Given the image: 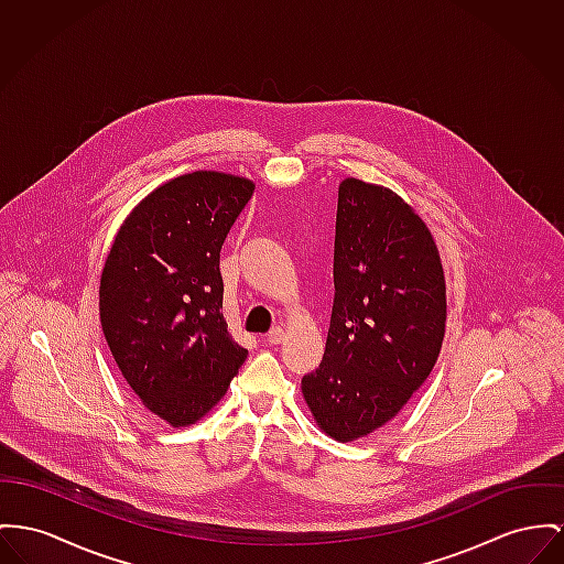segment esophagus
Segmentation results:
<instances>
[{"mask_svg":"<svg viewBox=\"0 0 564 564\" xmlns=\"http://www.w3.org/2000/svg\"><path fill=\"white\" fill-rule=\"evenodd\" d=\"M286 338V334H284V329L282 327H275V329H271L267 336H264V341H269L271 346H278V344H282Z\"/></svg>","mask_w":564,"mask_h":564,"instance_id":"1","label":"esophagus"}]
</instances>
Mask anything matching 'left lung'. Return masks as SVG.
Masks as SVG:
<instances>
[{"label": "left lung", "instance_id": "8db88e82", "mask_svg": "<svg viewBox=\"0 0 564 564\" xmlns=\"http://www.w3.org/2000/svg\"><path fill=\"white\" fill-rule=\"evenodd\" d=\"M334 286L325 355L301 391L321 430L348 443L398 414L445 338L436 243L391 189L352 177L339 184Z\"/></svg>", "mask_w": 564, "mask_h": 564}]
</instances>
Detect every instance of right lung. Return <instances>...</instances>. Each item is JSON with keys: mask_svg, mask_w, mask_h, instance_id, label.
Wrapping results in <instances>:
<instances>
[{"mask_svg": "<svg viewBox=\"0 0 564 564\" xmlns=\"http://www.w3.org/2000/svg\"><path fill=\"white\" fill-rule=\"evenodd\" d=\"M254 184L196 171L126 218L100 278V321L128 384L173 427L223 398L248 350L223 316L220 248Z\"/></svg>", "mask_w": 564, "mask_h": 564, "instance_id": "right-lung-1", "label": "right lung"}]
</instances>
